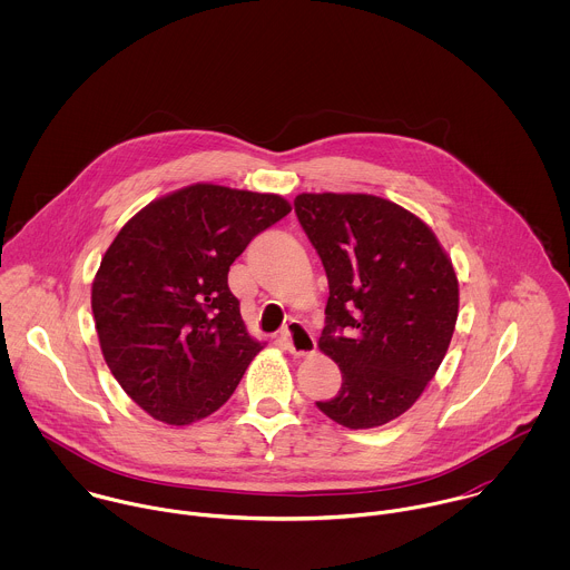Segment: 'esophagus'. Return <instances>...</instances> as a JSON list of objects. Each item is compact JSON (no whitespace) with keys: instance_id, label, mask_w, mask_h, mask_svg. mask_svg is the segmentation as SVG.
I'll list each match as a JSON object with an SVG mask.
<instances>
[{"instance_id":"obj_1","label":"esophagus","mask_w":570,"mask_h":570,"mask_svg":"<svg viewBox=\"0 0 570 570\" xmlns=\"http://www.w3.org/2000/svg\"><path fill=\"white\" fill-rule=\"evenodd\" d=\"M281 340L283 344L287 346L289 353L298 355V357H305V355H312L316 351V340L314 335L309 333V328L298 323V321H292L289 325L283 328L281 333Z\"/></svg>"}]
</instances>
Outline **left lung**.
I'll use <instances>...</instances> for the list:
<instances>
[{
  "label": "left lung",
  "instance_id": "8db88e82",
  "mask_svg": "<svg viewBox=\"0 0 570 570\" xmlns=\"http://www.w3.org/2000/svg\"><path fill=\"white\" fill-rule=\"evenodd\" d=\"M296 217L328 281L321 351L342 371L316 406L351 430L412 406L450 346L459 281L434 233L406 208L364 193H303Z\"/></svg>",
  "mask_w": 570,
  "mask_h": 570
}]
</instances>
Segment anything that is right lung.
I'll use <instances>...</instances> for the list:
<instances>
[{
  "instance_id": "obj_1",
  "label": "right lung",
  "mask_w": 570,
  "mask_h": 570,
  "mask_svg": "<svg viewBox=\"0 0 570 570\" xmlns=\"http://www.w3.org/2000/svg\"><path fill=\"white\" fill-rule=\"evenodd\" d=\"M292 206L281 195L193 184L151 202L105 252L91 285L102 357L122 391L168 425L224 406L263 348L228 272Z\"/></svg>"
}]
</instances>
